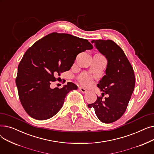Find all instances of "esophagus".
Here are the masks:
<instances>
[{
    "mask_svg": "<svg viewBox=\"0 0 154 154\" xmlns=\"http://www.w3.org/2000/svg\"><path fill=\"white\" fill-rule=\"evenodd\" d=\"M79 90L81 91L82 93H84V94H85V93H87L88 91L85 89V88H84V87H79Z\"/></svg>",
    "mask_w": 154,
    "mask_h": 154,
    "instance_id": "esophagus-1",
    "label": "esophagus"
}]
</instances>
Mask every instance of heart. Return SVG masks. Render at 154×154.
Listing matches in <instances>:
<instances>
[{
  "mask_svg": "<svg viewBox=\"0 0 154 154\" xmlns=\"http://www.w3.org/2000/svg\"><path fill=\"white\" fill-rule=\"evenodd\" d=\"M80 82H82L85 85H87V84H89L91 82L92 80H91V78L89 77V75L84 74L80 77Z\"/></svg>",
  "mask_w": 154,
  "mask_h": 154,
  "instance_id": "heart-1",
  "label": "heart"
}]
</instances>
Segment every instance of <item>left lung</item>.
<instances>
[{
    "instance_id": "1",
    "label": "left lung",
    "mask_w": 154,
    "mask_h": 154,
    "mask_svg": "<svg viewBox=\"0 0 154 154\" xmlns=\"http://www.w3.org/2000/svg\"><path fill=\"white\" fill-rule=\"evenodd\" d=\"M92 43L107 58L108 63L105 75L97 84L108 97L97 96V100L88 104L94 108L101 122L106 124L114 122L123 116L135 84L134 69L124 52L111 40H92Z\"/></svg>"
}]
</instances>
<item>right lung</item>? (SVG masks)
I'll list each match as a JSON object with an SVG mask.
<instances>
[{
  "instance_id": "add662e5",
  "label": "right lung",
  "mask_w": 154,
  "mask_h": 154,
  "mask_svg": "<svg viewBox=\"0 0 154 154\" xmlns=\"http://www.w3.org/2000/svg\"><path fill=\"white\" fill-rule=\"evenodd\" d=\"M92 48L87 39L57 32L48 34L28 48L19 64L15 83L22 106L31 117L46 120L60 110L67 94L77 86L68 82L52 89L51 82L70 70L79 54Z\"/></svg>"
}]
</instances>
